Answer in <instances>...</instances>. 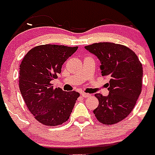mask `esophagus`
I'll return each mask as SVG.
<instances>
[{
	"mask_svg": "<svg viewBox=\"0 0 155 155\" xmlns=\"http://www.w3.org/2000/svg\"><path fill=\"white\" fill-rule=\"evenodd\" d=\"M80 95L82 96L83 97H90V94H87V93H85V92H81Z\"/></svg>",
	"mask_w": 155,
	"mask_h": 155,
	"instance_id": "esophagus-1",
	"label": "esophagus"
}]
</instances>
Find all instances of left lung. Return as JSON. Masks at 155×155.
Segmentation results:
<instances>
[{
    "instance_id": "8db88e82",
    "label": "left lung",
    "mask_w": 155,
    "mask_h": 155,
    "mask_svg": "<svg viewBox=\"0 0 155 155\" xmlns=\"http://www.w3.org/2000/svg\"><path fill=\"white\" fill-rule=\"evenodd\" d=\"M85 49L98 58L102 75L111 78L107 84L109 94L95 95L99 105L93 113L105 125L120 122L134 109L142 92V63L132 50L123 45L99 42L86 46Z\"/></svg>"
}]
</instances>
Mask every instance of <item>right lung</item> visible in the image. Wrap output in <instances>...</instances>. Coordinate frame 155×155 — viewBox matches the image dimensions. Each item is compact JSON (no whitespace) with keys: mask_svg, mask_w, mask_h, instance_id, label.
Segmentation results:
<instances>
[{"mask_svg":"<svg viewBox=\"0 0 155 155\" xmlns=\"http://www.w3.org/2000/svg\"><path fill=\"white\" fill-rule=\"evenodd\" d=\"M77 47L41 45L30 50L20 64L19 88L24 101L35 119L47 126L66 122L80 93L64 92L52 86L62 65Z\"/></svg>","mask_w":155,"mask_h":155,"instance_id":"right-lung-1","label":"right lung"}]
</instances>
